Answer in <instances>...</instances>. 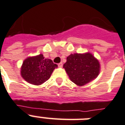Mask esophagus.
<instances>
[{
	"instance_id": "1",
	"label": "esophagus",
	"mask_w": 125,
	"mask_h": 125,
	"mask_svg": "<svg viewBox=\"0 0 125 125\" xmlns=\"http://www.w3.org/2000/svg\"><path fill=\"white\" fill-rule=\"evenodd\" d=\"M62 66H63V63H62V62H60V63H58V67H62Z\"/></svg>"
}]
</instances>
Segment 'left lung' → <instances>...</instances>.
Wrapping results in <instances>:
<instances>
[{
    "instance_id": "obj_1",
    "label": "left lung",
    "mask_w": 125,
    "mask_h": 125,
    "mask_svg": "<svg viewBox=\"0 0 125 125\" xmlns=\"http://www.w3.org/2000/svg\"><path fill=\"white\" fill-rule=\"evenodd\" d=\"M63 68L72 82L82 86L98 76L100 67L98 60L91 53H86L70 54Z\"/></svg>"
}]
</instances>
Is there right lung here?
Segmentation results:
<instances>
[{
	"instance_id": "1",
	"label": "right lung",
	"mask_w": 125,
	"mask_h": 125,
	"mask_svg": "<svg viewBox=\"0 0 125 125\" xmlns=\"http://www.w3.org/2000/svg\"><path fill=\"white\" fill-rule=\"evenodd\" d=\"M58 65L50 59L44 58L42 54L28 57L23 62L21 75L28 83L40 85L50 79Z\"/></svg>"
}]
</instances>
